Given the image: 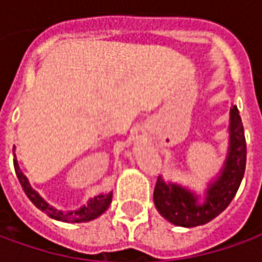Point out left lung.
Segmentation results:
<instances>
[{
	"instance_id": "1",
	"label": "left lung",
	"mask_w": 262,
	"mask_h": 262,
	"mask_svg": "<svg viewBox=\"0 0 262 262\" xmlns=\"http://www.w3.org/2000/svg\"><path fill=\"white\" fill-rule=\"evenodd\" d=\"M247 162L244 127L237 107L230 110V147L218 178L207 188L205 200L198 204L194 192L178 184L165 183L158 177L154 188V204L169 223L180 227H196L210 223L230 205L243 181Z\"/></svg>"
}]
</instances>
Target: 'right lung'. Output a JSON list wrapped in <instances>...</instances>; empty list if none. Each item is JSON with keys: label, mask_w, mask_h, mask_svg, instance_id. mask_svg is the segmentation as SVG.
<instances>
[{"label": "right lung", "mask_w": 262, "mask_h": 262, "mask_svg": "<svg viewBox=\"0 0 262 262\" xmlns=\"http://www.w3.org/2000/svg\"><path fill=\"white\" fill-rule=\"evenodd\" d=\"M14 168H15V174H17L18 180H19L21 187L24 189L27 196L31 200V203L37 207L38 210H41L42 212L48 214L50 217L55 218L58 221H64V223H86V221L95 220L97 217H100L102 212L107 211L110 204H111V200H113V192L100 194V195L91 198L88 201V204L84 205V207H81L79 210L58 211L55 210L54 207H51L45 200H42L35 189H32V187L28 183V180H27V177L23 174V171L18 167L17 160H14Z\"/></svg>", "instance_id": "right-lung-1"}]
</instances>
